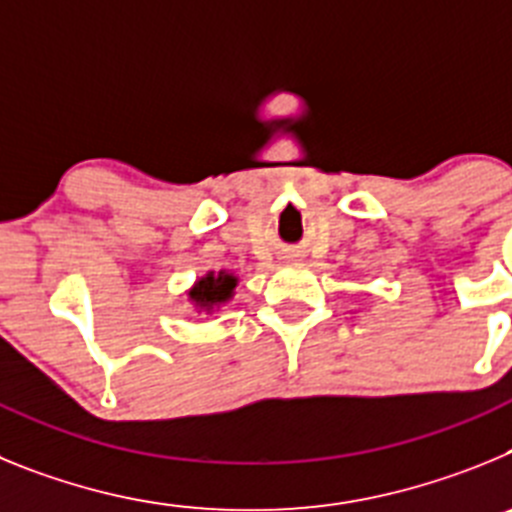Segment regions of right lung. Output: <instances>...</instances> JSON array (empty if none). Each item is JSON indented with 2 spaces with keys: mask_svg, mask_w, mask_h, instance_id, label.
<instances>
[{
  "mask_svg": "<svg viewBox=\"0 0 512 512\" xmlns=\"http://www.w3.org/2000/svg\"><path fill=\"white\" fill-rule=\"evenodd\" d=\"M238 284V277L228 274V271H210L200 282H194V287L189 289V300L194 302L197 310L212 312L215 307L225 305V302L233 297V289Z\"/></svg>",
  "mask_w": 512,
  "mask_h": 512,
  "instance_id": "right-lung-1",
  "label": "right lung"
}]
</instances>
